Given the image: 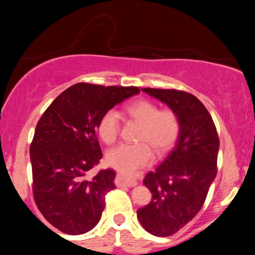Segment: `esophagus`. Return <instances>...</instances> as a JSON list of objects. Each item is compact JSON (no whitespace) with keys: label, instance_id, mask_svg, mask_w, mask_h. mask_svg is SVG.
I'll list each match as a JSON object with an SVG mask.
<instances>
[{"label":"esophagus","instance_id":"obj_1","mask_svg":"<svg viewBox=\"0 0 255 255\" xmlns=\"http://www.w3.org/2000/svg\"><path fill=\"white\" fill-rule=\"evenodd\" d=\"M116 183H118L119 186H127V187H134L137 184L135 180L126 176L124 174H118V176H116Z\"/></svg>","mask_w":255,"mask_h":255}]
</instances>
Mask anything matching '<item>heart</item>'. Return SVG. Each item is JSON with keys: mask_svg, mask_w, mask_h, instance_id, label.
Masks as SVG:
<instances>
[{"mask_svg": "<svg viewBox=\"0 0 255 255\" xmlns=\"http://www.w3.org/2000/svg\"><path fill=\"white\" fill-rule=\"evenodd\" d=\"M125 113L130 119L141 124L135 145L122 144L111 148L107 153V162L111 168L133 174L148 165L153 159V151L164 153L175 144L180 134V120L170 109L159 110L157 104L147 99H137L125 108ZM98 134L105 144L111 145L118 140L120 116L116 110H108L98 122Z\"/></svg>", "mask_w": 255, "mask_h": 255, "instance_id": "obj_1", "label": "heart"}]
</instances>
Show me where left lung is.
Masks as SVG:
<instances>
[{
    "instance_id": "8db88e82",
    "label": "left lung",
    "mask_w": 255,
    "mask_h": 255,
    "mask_svg": "<svg viewBox=\"0 0 255 255\" xmlns=\"http://www.w3.org/2000/svg\"><path fill=\"white\" fill-rule=\"evenodd\" d=\"M163 102L180 120L176 144L144 184L151 203L136 211L146 231L166 238L192 221L205 203L217 175L219 137L213 120L195 96L180 90L142 89Z\"/></svg>"
}]
</instances>
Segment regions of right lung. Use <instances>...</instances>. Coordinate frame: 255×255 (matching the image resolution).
Instances as JSON below:
<instances>
[{
    "label": "right lung",
    "instance_id": "obj_1",
    "mask_svg": "<svg viewBox=\"0 0 255 255\" xmlns=\"http://www.w3.org/2000/svg\"><path fill=\"white\" fill-rule=\"evenodd\" d=\"M135 86L79 83L55 99L38 121L31 142L32 189L44 218L68 235L97 225L105 194L116 188L115 171H90L103 157L97 134L103 114L137 95Z\"/></svg>",
    "mask_w": 255,
    "mask_h": 255
}]
</instances>
